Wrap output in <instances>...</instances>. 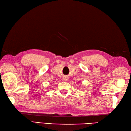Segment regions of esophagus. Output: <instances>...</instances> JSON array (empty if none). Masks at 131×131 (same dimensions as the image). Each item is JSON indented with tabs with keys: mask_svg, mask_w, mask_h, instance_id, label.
Masks as SVG:
<instances>
[{
	"mask_svg": "<svg viewBox=\"0 0 131 131\" xmlns=\"http://www.w3.org/2000/svg\"><path fill=\"white\" fill-rule=\"evenodd\" d=\"M63 80H64V81H67V80H68V77H65L63 78Z\"/></svg>",
	"mask_w": 131,
	"mask_h": 131,
	"instance_id": "esophagus-1",
	"label": "esophagus"
}]
</instances>
